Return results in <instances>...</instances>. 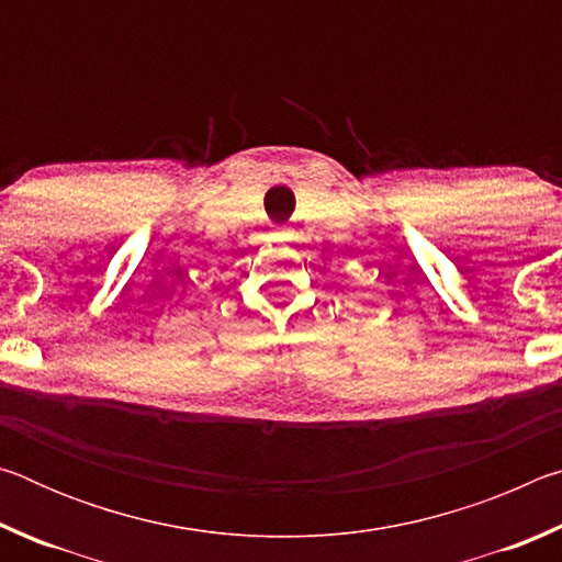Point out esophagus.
Returning <instances> with one entry per match:
<instances>
[{"label":"esophagus","mask_w":562,"mask_h":562,"mask_svg":"<svg viewBox=\"0 0 562 562\" xmlns=\"http://www.w3.org/2000/svg\"><path fill=\"white\" fill-rule=\"evenodd\" d=\"M272 235L278 237V240H288V237H290V227H284V225H274Z\"/></svg>","instance_id":"1"}]
</instances>
